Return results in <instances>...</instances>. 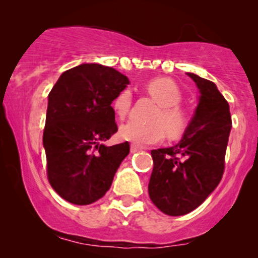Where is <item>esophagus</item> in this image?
<instances>
[{
	"label": "esophagus",
	"instance_id": "34e87169",
	"mask_svg": "<svg viewBox=\"0 0 258 258\" xmlns=\"http://www.w3.org/2000/svg\"><path fill=\"white\" fill-rule=\"evenodd\" d=\"M141 150V148H139L138 146H135V144H132L131 146V153H137Z\"/></svg>",
	"mask_w": 258,
	"mask_h": 258
}]
</instances>
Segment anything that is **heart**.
I'll return each instance as SVG.
<instances>
[{
  "label": "heart",
  "mask_w": 258,
  "mask_h": 258,
  "mask_svg": "<svg viewBox=\"0 0 258 258\" xmlns=\"http://www.w3.org/2000/svg\"><path fill=\"white\" fill-rule=\"evenodd\" d=\"M147 91L160 104V110L154 115L152 125H143L138 121L130 120L120 127V137L131 142L135 146H149L164 141L165 136L179 138L188 128L190 117L184 109L179 106L182 92L170 79H154L148 82ZM132 105V93L130 90L120 92L114 99L112 108L119 117H125Z\"/></svg>",
  "instance_id": "1"
}]
</instances>
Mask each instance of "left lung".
<instances>
[{
	"mask_svg": "<svg viewBox=\"0 0 258 258\" xmlns=\"http://www.w3.org/2000/svg\"><path fill=\"white\" fill-rule=\"evenodd\" d=\"M200 91L199 104L182 141L152 150L154 162L148 191L160 211L183 216L200 206L224 172L232 128L229 104L212 81L188 73Z\"/></svg>",
	"mask_w": 258,
	"mask_h": 258,
	"instance_id": "left-lung-1",
	"label": "left lung"
}]
</instances>
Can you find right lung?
<instances>
[{
    "instance_id": "obj_1",
    "label": "right lung",
    "mask_w": 258,
    "mask_h": 258,
    "mask_svg": "<svg viewBox=\"0 0 258 258\" xmlns=\"http://www.w3.org/2000/svg\"><path fill=\"white\" fill-rule=\"evenodd\" d=\"M130 84L100 64L67 70L48 94L43 147L47 178L64 200L88 205L105 195L130 143L100 144L117 131L111 103Z\"/></svg>"
}]
</instances>
